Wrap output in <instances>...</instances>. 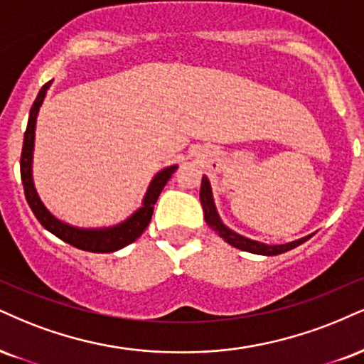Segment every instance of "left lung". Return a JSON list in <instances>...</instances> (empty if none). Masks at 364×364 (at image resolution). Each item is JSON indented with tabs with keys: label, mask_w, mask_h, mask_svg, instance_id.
Masks as SVG:
<instances>
[{
	"label": "left lung",
	"mask_w": 364,
	"mask_h": 364,
	"mask_svg": "<svg viewBox=\"0 0 364 364\" xmlns=\"http://www.w3.org/2000/svg\"><path fill=\"white\" fill-rule=\"evenodd\" d=\"M200 201H201V208H203V217H205V220H207V224L212 227V229L215 230L227 244L240 249V251L261 254V256H277V254L287 252L293 247L300 246V244H304L305 240H309L310 237H312V234H310V235H305V237L296 239V240H293V242H287V244H264V242H259V240L244 237V235L237 234V232L229 229V227L222 222L220 215H218L217 207H215V200H213V193H212V185H210L207 176L201 178Z\"/></svg>",
	"instance_id": "left-lung-1"
}]
</instances>
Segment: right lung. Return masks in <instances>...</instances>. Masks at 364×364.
Masks as SVG:
<instances>
[{
  "mask_svg": "<svg viewBox=\"0 0 364 364\" xmlns=\"http://www.w3.org/2000/svg\"><path fill=\"white\" fill-rule=\"evenodd\" d=\"M52 81L46 82L42 90L38 91L37 100H35L32 108H30L27 130H25L23 137V149H21L20 157V174L21 183H23L25 198H27L30 208H32L33 215L41 222L46 230L54 234L64 242L71 244V246L82 249L87 252H115L118 249L129 246L135 239L142 235L146 227L151 222L152 212H154V205L159 198L161 191L168 183V179L173 176L178 166H168V168L161 169L154 178L149 183L146 195L142 198V207L135 210L130 217H127L120 224L112 227H100V229H85V227H76L63 222L57 218L49 208L43 205V201L38 195L37 188L33 183V147H35V127H37V117L41 110L43 100H46L47 90H49Z\"/></svg>",
  "mask_w": 364,
  "mask_h": 364,
  "instance_id": "1",
  "label": "right lung"
}]
</instances>
